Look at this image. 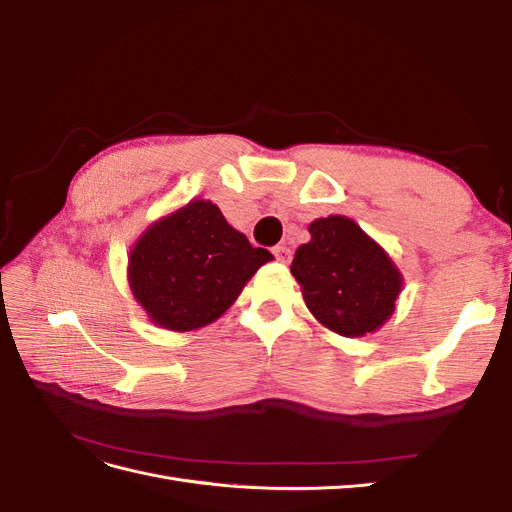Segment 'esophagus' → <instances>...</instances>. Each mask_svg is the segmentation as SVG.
Masks as SVG:
<instances>
[{"mask_svg":"<svg viewBox=\"0 0 512 512\" xmlns=\"http://www.w3.org/2000/svg\"><path fill=\"white\" fill-rule=\"evenodd\" d=\"M273 254H275V258L280 260V262H290V258H292V250L288 245H275L273 247Z\"/></svg>","mask_w":512,"mask_h":512,"instance_id":"esophagus-1","label":"esophagus"}]
</instances>
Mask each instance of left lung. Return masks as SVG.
<instances>
[{
  "label": "left lung",
  "instance_id": "1",
  "mask_svg": "<svg viewBox=\"0 0 512 512\" xmlns=\"http://www.w3.org/2000/svg\"><path fill=\"white\" fill-rule=\"evenodd\" d=\"M309 235L290 267L309 312L344 337L378 331L404 284L395 262L346 215L312 222Z\"/></svg>",
  "mask_w": 512,
  "mask_h": 512
}]
</instances>
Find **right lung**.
Listing matches in <instances>:
<instances>
[{
	"instance_id": "add662e5",
	"label": "right lung",
	"mask_w": 512,
	"mask_h": 512,
	"mask_svg": "<svg viewBox=\"0 0 512 512\" xmlns=\"http://www.w3.org/2000/svg\"><path fill=\"white\" fill-rule=\"evenodd\" d=\"M269 260L271 252L252 247L211 200H192L134 243L128 284L151 322L192 331L218 320Z\"/></svg>"
}]
</instances>
